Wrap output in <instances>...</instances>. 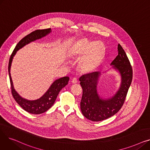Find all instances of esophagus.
Instances as JSON below:
<instances>
[{"instance_id":"esophagus-1","label":"esophagus","mask_w":150,"mask_h":150,"mask_svg":"<svg viewBox=\"0 0 150 150\" xmlns=\"http://www.w3.org/2000/svg\"><path fill=\"white\" fill-rule=\"evenodd\" d=\"M77 79L76 78H72V83H73V84H75V83H77Z\"/></svg>"}]
</instances>
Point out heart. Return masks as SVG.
Masks as SVG:
<instances>
[{
    "label": "heart",
    "instance_id": "1",
    "mask_svg": "<svg viewBox=\"0 0 150 150\" xmlns=\"http://www.w3.org/2000/svg\"><path fill=\"white\" fill-rule=\"evenodd\" d=\"M105 52L103 44L97 41L93 42L86 39H83L74 49L73 54L75 56H81L80 67L83 71L92 69L103 57Z\"/></svg>",
    "mask_w": 150,
    "mask_h": 150
}]
</instances>
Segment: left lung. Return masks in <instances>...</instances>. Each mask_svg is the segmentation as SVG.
Wrapping results in <instances>:
<instances>
[{"label":"left lung","instance_id":"obj_1","mask_svg":"<svg viewBox=\"0 0 150 150\" xmlns=\"http://www.w3.org/2000/svg\"><path fill=\"white\" fill-rule=\"evenodd\" d=\"M111 65L119 70L122 77L120 87L115 95L108 100L100 98L97 83L100 74L94 72L82 75L79 78L83 89L80 108L83 115L93 122L104 120L119 112L122 108L132 79V69L127 54L120 44L118 55Z\"/></svg>","mask_w":150,"mask_h":150}]
</instances>
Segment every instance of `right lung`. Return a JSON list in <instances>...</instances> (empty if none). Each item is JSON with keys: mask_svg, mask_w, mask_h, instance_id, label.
Here are the masks:
<instances>
[{"mask_svg": "<svg viewBox=\"0 0 150 150\" xmlns=\"http://www.w3.org/2000/svg\"><path fill=\"white\" fill-rule=\"evenodd\" d=\"M51 31V28H47L44 30H36L35 31L25 36L22 38L16 46L9 60L8 64V72L11 84V93L13 98L16 101L19 105V106L24 109L25 111L33 114H40L45 112L47 110L50 109L54 104L55 100L58 95L59 91L68 84L69 80V77L64 76L59 78V79L54 81L51 85L44 95L39 99L36 100L30 101L25 100L22 98L19 94L15 91L13 87V81L10 75V68L13 57L15 55L16 52L21 49L22 47L26 44L30 43L31 41H34L38 39H40L47 34H49Z\"/></svg>", "mask_w": 150, "mask_h": 150, "instance_id": "1", "label": "right lung"}]
</instances>
